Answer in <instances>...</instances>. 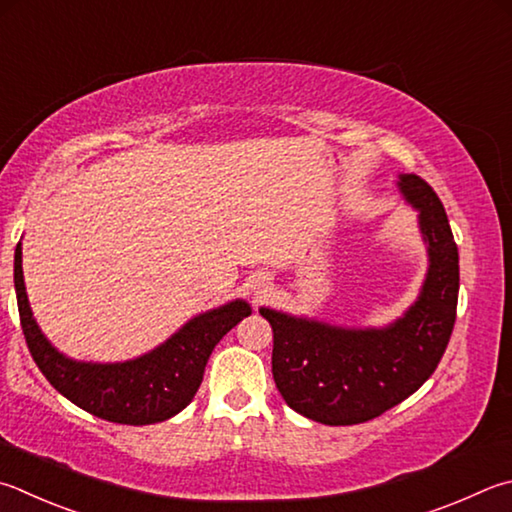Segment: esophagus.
<instances>
[{"mask_svg":"<svg viewBox=\"0 0 512 512\" xmlns=\"http://www.w3.org/2000/svg\"><path fill=\"white\" fill-rule=\"evenodd\" d=\"M268 286H271V282H268V277H266V275H259L257 280H255V288H257L255 293H259V295L266 293V291H268Z\"/></svg>","mask_w":512,"mask_h":512,"instance_id":"esophagus-1","label":"esophagus"}]
</instances>
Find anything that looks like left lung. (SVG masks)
Instances as JSON below:
<instances>
[{
    "label": "left lung",
    "instance_id": "8db88e82",
    "mask_svg": "<svg viewBox=\"0 0 512 512\" xmlns=\"http://www.w3.org/2000/svg\"><path fill=\"white\" fill-rule=\"evenodd\" d=\"M398 190L418 210L427 275L403 318L383 329H345L262 306L273 327V378L286 405L324 425L371 421L412 396L448 347L459 300V250L441 199L421 176Z\"/></svg>",
    "mask_w": 512,
    "mask_h": 512
}]
</instances>
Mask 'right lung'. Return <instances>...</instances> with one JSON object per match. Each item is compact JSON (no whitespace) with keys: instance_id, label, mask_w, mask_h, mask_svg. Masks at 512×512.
Masks as SVG:
<instances>
[{"instance_id":"right-lung-1","label":"right lung","mask_w":512,"mask_h":512,"mask_svg":"<svg viewBox=\"0 0 512 512\" xmlns=\"http://www.w3.org/2000/svg\"><path fill=\"white\" fill-rule=\"evenodd\" d=\"M15 293L22 331L35 365L73 405L120 425H152L192 403L217 342L248 318L244 300L199 313L163 345L127 362H80L55 349L33 320L22 273V241L15 248Z\"/></svg>"}]
</instances>
